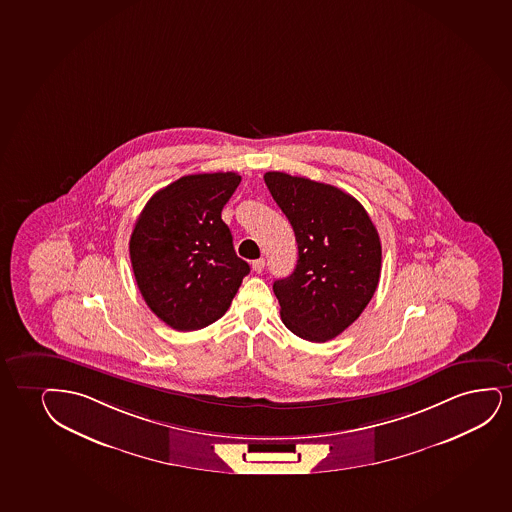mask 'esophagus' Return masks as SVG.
<instances>
[{"label":"esophagus","mask_w":512,"mask_h":512,"mask_svg":"<svg viewBox=\"0 0 512 512\" xmlns=\"http://www.w3.org/2000/svg\"><path fill=\"white\" fill-rule=\"evenodd\" d=\"M253 270L256 273H261L265 270V259L259 258L253 261Z\"/></svg>","instance_id":"obj_1"}]
</instances>
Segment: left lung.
I'll use <instances>...</instances> for the list:
<instances>
[{
    "instance_id": "8db88e82",
    "label": "left lung",
    "mask_w": 512,
    "mask_h": 512,
    "mask_svg": "<svg viewBox=\"0 0 512 512\" xmlns=\"http://www.w3.org/2000/svg\"><path fill=\"white\" fill-rule=\"evenodd\" d=\"M273 201L292 225L298 265L273 282L285 327L325 343L362 315L381 277V240L362 204L341 188L268 171Z\"/></svg>"
}]
</instances>
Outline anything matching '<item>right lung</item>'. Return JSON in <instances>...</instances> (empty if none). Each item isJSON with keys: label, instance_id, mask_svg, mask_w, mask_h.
Returning a JSON list of instances; mask_svg holds the SVG:
<instances>
[{"label": "right lung", "instance_id": "1", "mask_svg": "<svg viewBox=\"0 0 512 512\" xmlns=\"http://www.w3.org/2000/svg\"><path fill=\"white\" fill-rule=\"evenodd\" d=\"M240 176H182L150 197L136 220L130 258L150 310L176 330H199L225 315L249 265L233 249L221 209Z\"/></svg>", "mask_w": 512, "mask_h": 512}]
</instances>
